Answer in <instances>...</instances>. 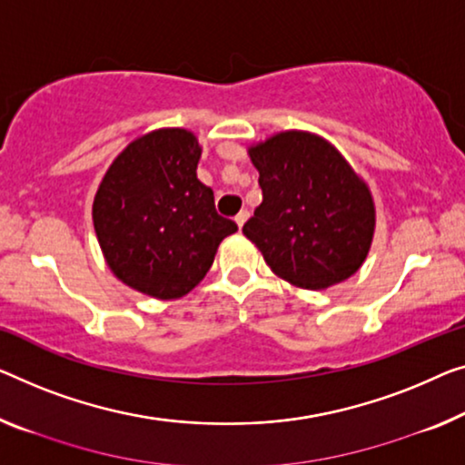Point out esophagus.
<instances>
[{"mask_svg": "<svg viewBox=\"0 0 465 465\" xmlns=\"http://www.w3.org/2000/svg\"><path fill=\"white\" fill-rule=\"evenodd\" d=\"M246 219H248V211H240L238 214H235V225H238L240 227V230H242V225H244L246 223Z\"/></svg>", "mask_w": 465, "mask_h": 465, "instance_id": "obj_1", "label": "esophagus"}]
</instances>
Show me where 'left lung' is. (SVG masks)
Here are the masks:
<instances>
[{
  "instance_id": "1",
  "label": "left lung",
  "mask_w": 465,
  "mask_h": 465,
  "mask_svg": "<svg viewBox=\"0 0 465 465\" xmlns=\"http://www.w3.org/2000/svg\"><path fill=\"white\" fill-rule=\"evenodd\" d=\"M262 203L244 235L272 272L304 290L336 286L361 269L376 232L370 185L322 135L290 129L248 145Z\"/></svg>"
}]
</instances>
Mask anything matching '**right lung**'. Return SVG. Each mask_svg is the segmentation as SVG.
Listing matches in <instances>:
<instances>
[{"mask_svg": "<svg viewBox=\"0 0 465 465\" xmlns=\"http://www.w3.org/2000/svg\"><path fill=\"white\" fill-rule=\"evenodd\" d=\"M200 156L188 129L148 131L114 158L95 192L94 230L106 265L152 299L175 301L196 288L221 242L238 232L198 179Z\"/></svg>", "mask_w": 465, "mask_h": 465, "instance_id": "obj_1", "label": "right lung"}]
</instances>
